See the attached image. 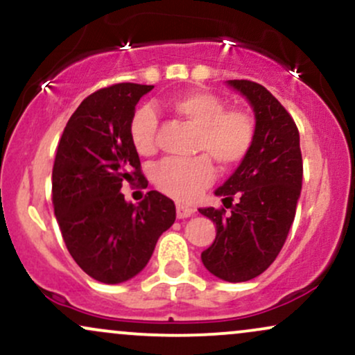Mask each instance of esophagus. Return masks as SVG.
<instances>
[{
  "label": "esophagus",
  "instance_id": "obj_1",
  "mask_svg": "<svg viewBox=\"0 0 355 355\" xmlns=\"http://www.w3.org/2000/svg\"><path fill=\"white\" fill-rule=\"evenodd\" d=\"M176 214H178L179 219H184V218H189V216H193L194 209H193V207L186 206V204H178Z\"/></svg>",
  "mask_w": 355,
  "mask_h": 355
}]
</instances>
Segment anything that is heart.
Returning a JSON list of instances; mask_svg holds the SVG:
<instances>
[{"label": "heart", "instance_id": "1", "mask_svg": "<svg viewBox=\"0 0 355 355\" xmlns=\"http://www.w3.org/2000/svg\"><path fill=\"white\" fill-rule=\"evenodd\" d=\"M171 111L196 128L194 153L189 159L168 157L154 166L153 182L161 193L178 201H194L214 179L212 157L223 169L239 166L251 153L256 141V121L245 110L226 107L218 94L191 91L169 103ZM129 139L141 156L157 149V116L151 106L135 111L129 121Z\"/></svg>", "mask_w": 355, "mask_h": 355}]
</instances>
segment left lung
<instances>
[{
  "label": "left lung",
  "instance_id": "8db88e82",
  "mask_svg": "<svg viewBox=\"0 0 355 355\" xmlns=\"http://www.w3.org/2000/svg\"><path fill=\"white\" fill-rule=\"evenodd\" d=\"M229 85L251 103L256 141L234 174L216 189L231 212L199 209L218 227L201 259L216 277L244 282L264 272L286 243L301 196L302 154L293 116L264 86L248 79H231Z\"/></svg>",
  "mask_w": 355,
  "mask_h": 355
}]
</instances>
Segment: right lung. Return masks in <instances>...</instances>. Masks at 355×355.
Masks as SVG:
<instances>
[{
    "instance_id": "add662e5",
    "label": "right lung",
    "mask_w": 355,
    "mask_h": 355,
    "mask_svg": "<svg viewBox=\"0 0 355 355\" xmlns=\"http://www.w3.org/2000/svg\"><path fill=\"white\" fill-rule=\"evenodd\" d=\"M154 86L118 83L78 106L58 143L53 206L76 264L104 284L135 277L151 259L157 239L176 220V206L149 191L137 206L124 201L123 182L148 184L129 139L137 101Z\"/></svg>"
}]
</instances>
